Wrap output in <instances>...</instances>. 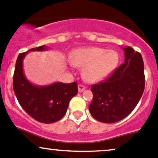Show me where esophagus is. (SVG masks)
Listing matches in <instances>:
<instances>
[{
    "label": "esophagus",
    "mask_w": 158,
    "mask_h": 158,
    "mask_svg": "<svg viewBox=\"0 0 158 158\" xmlns=\"http://www.w3.org/2000/svg\"><path fill=\"white\" fill-rule=\"evenodd\" d=\"M85 87H84V85H82V84H79L78 85V91L79 92H83L84 90H85Z\"/></svg>",
    "instance_id": "34e87169"
}]
</instances>
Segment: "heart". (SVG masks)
<instances>
[{"label":"heart","mask_w":158,"mask_h":158,"mask_svg":"<svg viewBox=\"0 0 158 158\" xmlns=\"http://www.w3.org/2000/svg\"><path fill=\"white\" fill-rule=\"evenodd\" d=\"M70 62L74 66L82 68L81 74L84 81L95 83L102 81L117 68L119 56L114 50L87 47L71 51Z\"/></svg>","instance_id":"b5f03b06"}]
</instances>
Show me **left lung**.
Masks as SVG:
<instances>
[{"mask_svg":"<svg viewBox=\"0 0 158 158\" xmlns=\"http://www.w3.org/2000/svg\"><path fill=\"white\" fill-rule=\"evenodd\" d=\"M123 50L124 63L109 78L91 87L93 101L89 110L100 122L111 124L125 118L143 93L145 78L141 54L131 47Z\"/></svg>","mask_w":158,"mask_h":158,"instance_id":"obj_1","label":"left lung"}]
</instances>
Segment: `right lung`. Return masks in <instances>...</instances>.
<instances>
[{"mask_svg":"<svg viewBox=\"0 0 158 158\" xmlns=\"http://www.w3.org/2000/svg\"><path fill=\"white\" fill-rule=\"evenodd\" d=\"M45 45L31 48L18 55L15 64L13 88L22 108L36 121L51 124L61 119L66 114L69 102L77 94L76 82H55L49 85H37L28 81L23 69V60L31 51H44Z\"/></svg>","mask_w":158,"mask_h":158,"instance_id":"right-lung-1","label":"right lung"}]
</instances>
